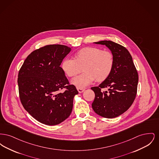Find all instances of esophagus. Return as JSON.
Returning a JSON list of instances; mask_svg holds the SVG:
<instances>
[{
    "label": "esophagus",
    "instance_id": "obj_1",
    "mask_svg": "<svg viewBox=\"0 0 159 159\" xmlns=\"http://www.w3.org/2000/svg\"><path fill=\"white\" fill-rule=\"evenodd\" d=\"M77 91H78V92H79V93H82V92H83V91H84V88H77Z\"/></svg>",
    "mask_w": 159,
    "mask_h": 159
}]
</instances>
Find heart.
Returning <instances> with one entry per match:
<instances>
[{
    "label": "heart",
    "mask_w": 159,
    "mask_h": 159,
    "mask_svg": "<svg viewBox=\"0 0 159 159\" xmlns=\"http://www.w3.org/2000/svg\"><path fill=\"white\" fill-rule=\"evenodd\" d=\"M113 54L108 50L97 47H85L75 53V59L65 58L61 67L69 77L79 74L83 67V74L71 80V83L79 88H84L95 79L101 82L106 80L113 69Z\"/></svg>",
    "instance_id": "b5f03b06"
}]
</instances>
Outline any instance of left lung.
<instances>
[{"label": "left lung", "instance_id": "8db88e82", "mask_svg": "<svg viewBox=\"0 0 159 159\" xmlns=\"http://www.w3.org/2000/svg\"><path fill=\"white\" fill-rule=\"evenodd\" d=\"M107 46L113 54L112 72L98 86L91 88L95 92L92 104L93 111L105 118H114L125 113L133 104L137 93L138 74L128 49L110 40L95 42ZM109 92L102 91L104 88Z\"/></svg>", "mask_w": 159, "mask_h": 159}]
</instances>
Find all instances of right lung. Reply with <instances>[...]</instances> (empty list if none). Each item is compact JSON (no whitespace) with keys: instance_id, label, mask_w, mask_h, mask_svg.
I'll use <instances>...</instances> for the list:
<instances>
[{"instance_id":"add662e5","label":"right lung","mask_w":159,"mask_h":159,"mask_svg":"<svg viewBox=\"0 0 159 159\" xmlns=\"http://www.w3.org/2000/svg\"><path fill=\"white\" fill-rule=\"evenodd\" d=\"M70 51V47L62 45L43 46L29 55L19 70L21 102L33 117L46 125H56L67 119L78 94L60 67Z\"/></svg>"}]
</instances>
